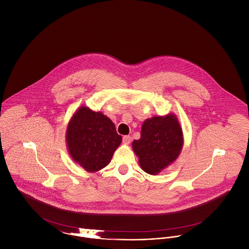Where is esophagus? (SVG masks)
I'll use <instances>...</instances> for the list:
<instances>
[{
	"label": "esophagus",
	"mask_w": 249,
	"mask_h": 249,
	"mask_svg": "<svg viewBox=\"0 0 249 249\" xmlns=\"http://www.w3.org/2000/svg\"><path fill=\"white\" fill-rule=\"evenodd\" d=\"M130 140H131V138H130V136H129V135L123 136V142H124V143H126V144L130 143Z\"/></svg>",
	"instance_id": "1"
}]
</instances>
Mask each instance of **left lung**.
<instances>
[{
	"mask_svg": "<svg viewBox=\"0 0 249 249\" xmlns=\"http://www.w3.org/2000/svg\"><path fill=\"white\" fill-rule=\"evenodd\" d=\"M131 144L142 171L158 175L172 164L182 151L184 137L177 115L170 113L145 119L140 139Z\"/></svg>",
	"mask_w": 249,
	"mask_h": 249,
	"instance_id": "obj_1",
	"label": "left lung"
}]
</instances>
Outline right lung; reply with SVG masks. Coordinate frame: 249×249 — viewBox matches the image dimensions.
<instances>
[{
	"label": "right lung",
	"instance_id": "1",
	"mask_svg": "<svg viewBox=\"0 0 249 249\" xmlns=\"http://www.w3.org/2000/svg\"><path fill=\"white\" fill-rule=\"evenodd\" d=\"M65 141L73 161L94 173L109 164L122 137L102 112L80 107L68 123Z\"/></svg>",
	"mask_w": 249,
	"mask_h": 249
}]
</instances>
